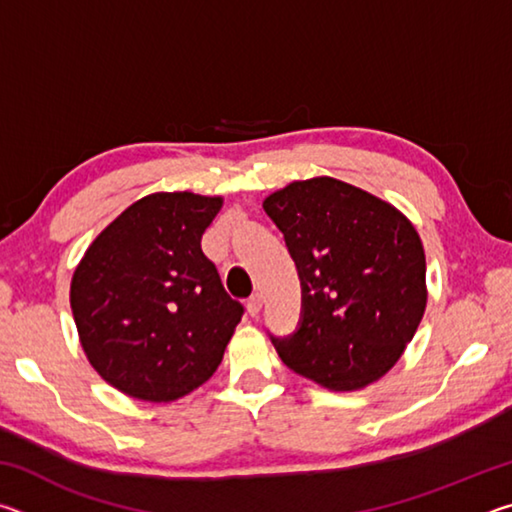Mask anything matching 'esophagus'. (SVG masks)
I'll return each mask as SVG.
<instances>
[{"label":"esophagus","instance_id":"esophagus-1","mask_svg":"<svg viewBox=\"0 0 512 512\" xmlns=\"http://www.w3.org/2000/svg\"><path fill=\"white\" fill-rule=\"evenodd\" d=\"M248 314L250 316H257L259 311H262V296H259V293H253V296L248 298Z\"/></svg>","mask_w":512,"mask_h":512}]
</instances>
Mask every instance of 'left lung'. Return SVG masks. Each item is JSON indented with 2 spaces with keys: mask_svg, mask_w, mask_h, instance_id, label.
<instances>
[{
  "mask_svg": "<svg viewBox=\"0 0 512 512\" xmlns=\"http://www.w3.org/2000/svg\"><path fill=\"white\" fill-rule=\"evenodd\" d=\"M298 268V329L271 336L287 366L329 391L384 377L427 307L418 232L391 203L336 178L296 180L264 201Z\"/></svg>",
  "mask_w": 512,
  "mask_h": 512,
  "instance_id": "1",
  "label": "left lung"
}]
</instances>
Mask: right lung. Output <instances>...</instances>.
Returning <instances> with one entry per match:
<instances>
[{
    "label": "right lung",
    "mask_w": 512,
    "mask_h": 512,
    "mask_svg": "<svg viewBox=\"0 0 512 512\" xmlns=\"http://www.w3.org/2000/svg\"><path fill=\"white\" fill-rule=\"evenodd\" d=\"M221 196L158 192L85 250L69 302L88 361L117 391L178 400L210 379L244 305L225 293L201 237Z\"/></svg>",
    "instance_id": "right-lung-1"
}]
</instances>
